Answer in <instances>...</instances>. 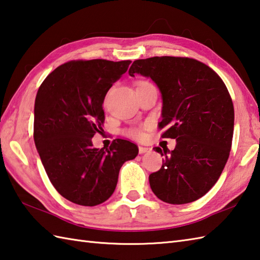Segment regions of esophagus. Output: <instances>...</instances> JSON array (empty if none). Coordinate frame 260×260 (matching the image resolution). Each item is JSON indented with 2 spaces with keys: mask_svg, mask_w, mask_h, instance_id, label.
Instances as JSON below:
<instances>
[{
  "mask_svg": "<svg viewBox=\"0 0 260 260\" xmlns=\"http://www.w3.org/2000/svg\"><path fill=\"white\" fill-rule=\"evenodd\" d=\"M151 149L150 148H148V147H142V146H139V153H146V152H148V151H150Z\"/></svg>",
  "mask_w": 260,
  "mask_h": 260,
  "instance_id": "34e87169",
  "label": "esophagus"
}]
</instances>
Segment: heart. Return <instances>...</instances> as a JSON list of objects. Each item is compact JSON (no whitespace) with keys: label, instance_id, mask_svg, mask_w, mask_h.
<instances>
[{"label":"heart","instance_id":"heart-1","mask_svg":"<svg viewBox=\"0 0 260 260\" xmlns=\"http://www.w3.org/2000/svg\"><path fill=\"white\" fill-rule=\"evenodd\" d=\"M125 135L131 138H140L142 135V131L140 128H131L125 130Z\"/></svg>","mask_w":260,"mask_h":260}]
</instances>
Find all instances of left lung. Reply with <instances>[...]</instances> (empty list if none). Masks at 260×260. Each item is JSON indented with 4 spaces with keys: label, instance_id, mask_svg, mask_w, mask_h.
Here are the masks:
<instances>
[{
    "label": "left lung",
    "instance_id": "obj_1",
    "mask_svg": "<svg viewBox=\"0 0 260 260\" xmlns=\"http://www.w3.org/2000/svg\"><path fill=\"white\" fill-rule=\"evenodd\" d=\"M150 77L162 98V138L176 139L159 171L149 175L156 197L186 204L205 195L218 182L231 149L235 110L228 88L209 66L193 58L151 57L132 63L129 75Z\"/></svg>",
    "mask_w": 260,
    "mask_h": 260
}]
</instances>
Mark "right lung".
Instances as JSON below:
<instances>
[{"label": "right lung", "mask_w": 260, "mask_h": 260, "mask_svg": "<svg viewBox=\"0 0 260 260\" xmlns=\"http://www.w3.org/2000/svg\"><path fill=\"white\" fill-rule=\"evenodd\" d=\"M130 60H72L51 72L35 102L34 138L51 184L71 202L95 206L113 194L121 166L138 155L132 142L116 139L104 150L92 138L104 122L108 91Z\"/></svg>", "instance_id": "1"}]
</instances>
